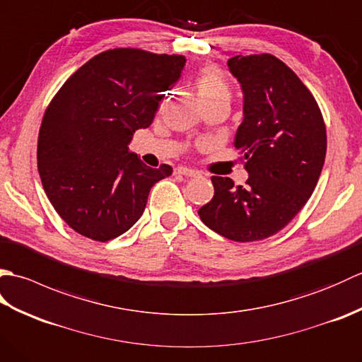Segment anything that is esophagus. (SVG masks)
Returning <instances> with one entry per match:
<instances>
[{
    "label": "esophagus",
    "mask_w": 362,
    "mask_h": 362,
    "mask_svg": "<svg viewBox=\"0 0 362 362\" xmlns=\"http://www.w3.org/2000/svg\"><path fill=\"white\" fill-rule=\"evenodd\" d=\"M174 173H175V174H179V175H185V177H197V175H201V174H199V171H196V169L185 168V166H179V168H175V169H174Z\"/></svg>",
    "instance_id": "34e87169"
}]
</instances>
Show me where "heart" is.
<instances>
[{"instance_id":"b5f03b06","label":"heart","mask_w":362,"mask_h":362,"mask_svg":"<svg viewBox=\"0 0 362 362\" xmlns=\"http://www.w3.org/2000/svg\"><path fill=\"white\" fill-rule=\"evenodd\" d=\"M194 86L202 104L219 101V99H227V101H230L228 82L224 73H222L218 66L206 65L201 68L196 74Z\"/></svg>"}]
</instances>
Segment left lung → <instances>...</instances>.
<instances>
[{
  "label": "left lung",
  "instance_id": "8db88e82",
  "mask_svg": "<svg viewBox=\"0 0 362 362\" xmlns=\"http://www.w3.org/2000/svg\"><path fill=\"white\" fill-rule=\"evenodd\" d=\"M227 65L244 93L233 144L244 153L249 179L235 187L230 177L213 175L214 196L199 216L227 240L261 241L308 202L324 168L327 129L311 91L280 59L252 54Z\"/></svg>",
  "mask_w": 362,
  "mask_h": 362
}]
</instances>
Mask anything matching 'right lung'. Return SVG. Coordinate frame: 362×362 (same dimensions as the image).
I'll use <instances>...</instances> for the list:
<instances>
[{
  "label": "right lung",
  "mask_w": 362,
  "mask_h": 362,
  "mask_svg": "<svg viewBox=\"0 0 362 362\" xmlns=\"http://www.w3.org/2000/svg\"><path fill=\"white\" fill-rule=\"evenodd\" d=\"M187 59L115 48L82 65L46 109L37 144L42 185L74 232L110 241L141 218L153 183L173 168L146 166L127 144L152 124Z\"/></svg>",
  "instance_id": "1"
}]
</instances>
